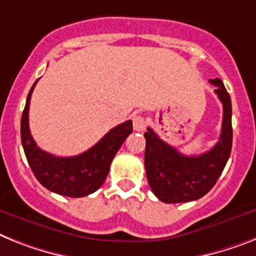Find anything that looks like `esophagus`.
Here are the masks:
<instances>
[{"label": "esophagus", "instance_id": "obj_1", "mask_svg": "<svg viewBox=\"0 0 256 256\" xmlns=\"http://www.w3.org/2000/svg\"><path fill=\"white\" fill-rule=\"evenodd\" d=\"M132 128L135 132H143L146 128V120L140 114L132 116Z\"/></svg>", "mask_w": 256, "mask_h": 256}]
</instances>
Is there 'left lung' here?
<instances>
[{"label":"left lung","mask_w":256,"mask_h":256,"mask_svg":"<svg viewBox=\"0 0 256 256\" xmlns=\"http://www.w3.org/2000/svg\"><path fill=\"white\" fill-rule=\"evenodd\" d=\"M222 102L220 139L214 148L198 156H184L158 138L152 128L144 132L146 174L151 190L164 203H184L204 196L218 182L230 156L233 128L232 102L221 79H210Z\"/></svg>","instance_id":"1"}]
</instances>
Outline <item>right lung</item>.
Segmentation results:
<instances>
[{
	"mask_svg": "<svg viewBox=\"0 0 256 256\" xmlns=\"http://www.w3.org/2000/svg\"><path fill=\"white\" fill-rule=\"evenodd\" d=\"M36 82L30 90L20 121V138L27 161L36 180L49 191L70 198L87 196L104 184L112 160L132 132V121L128 120L113 128L94 147L78 156L58 158L48 154L36 146L28 126L30 100Z\"/></svg>",
	"mask_w": 256,
	"mask_h": 256,
	"instance_id": "obj_1",
	"label": "right lung"
}]
</instances>
